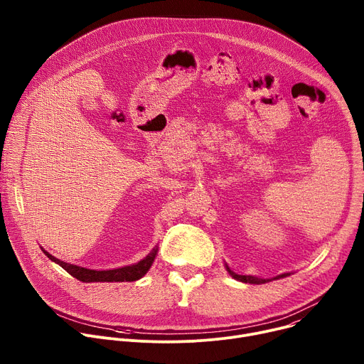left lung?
Here are the masks:
<instances>
[{
  "instance_id": "left-lung-1",
  "label": "left lung",
  "mask_w": 364,
  "mask_h": 364,
  "mask_svg": "<svg viewBox=\"0 0 364 364\" xmlns=\"http://www.w3.org/2000/svg\"><path fill=\"white\" fill-rule=\"evenodd\" d=\"M225 268L226 271L229 272V275L232 278H235L236 281H240L243 284H253V285H261V284H267V282H271V281H275V279H281V278H287L289 277L292 272H287V274H281V275H277L274 278H259V277H253V275H237L236 272H233L229 265L225 262Z\"/></svg>"
}]
</instances>
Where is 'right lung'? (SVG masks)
Returning <instances> with one entry per match:
<instances>
[{
    "label": "right lung",
    "mask_w": 364,
    "mask_h": 364,
    "mask_svg": "<svg viewBox=\"0 0 364 364\" xmlns=\"http://www.w3.org/2000/svg\"><path fill=\"white\" fill-rule=\"evenodd\" d=\"M41 250L50 259V261H53L55 264L60 265L66 272H69L73 278H76L82 282H132V281L141 279L149 271V268L154 264L155 256H157L159 246L152 247V250L136 264L115 268V269H105V271L89 269V268H83L79 265L68 264L65 261H60V259H58L51 253H48L44 247H41Z\"/></svg>",
    "instance_id": "obj_1"
}]
</instances>
